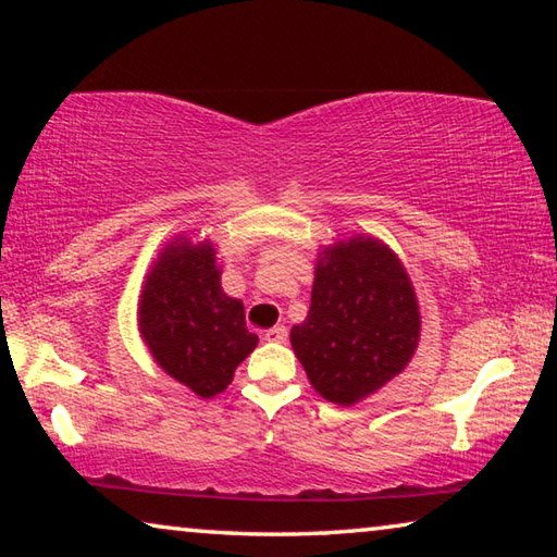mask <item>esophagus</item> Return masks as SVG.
I'll use <instances>...</instances> for the list:
<instances>
[{
    "instance_id": "1",
    "label": "esophagus",
    "mask_w": 557,
    "mask_h": 557,
    "mask_svg": "<svg viewBox=\"0 0 557 557\" xmlns=\"http://www.w3.org/2000/svg\"><path fill=\"white\" fill-rule=\"evenodd\" d=\"M265 342H272V344H285L287 342V329L285 326H272V329H268L265 334Z\"/></svg>"
}]
</instances>
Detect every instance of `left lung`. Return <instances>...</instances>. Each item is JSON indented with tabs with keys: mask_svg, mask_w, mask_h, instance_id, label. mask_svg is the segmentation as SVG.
<instances>
[{
	"mask_svg": "<svg viewBox=\"0 0 557 557\" xmlns=\"http://www.w3.org/2000/svg\"><path fill=\"white\" fill-rule=\"evenodd\" d=\"M289 342L324 400L354 405L393 381L420 342V307L398 256L371 235L319 252L312 305Z\"/></svg>",
	"mask_w": 557,
	"mask_h": 557,
	"instance_id": "8db88e82",
	"label": "left lung"
}]
</instances>
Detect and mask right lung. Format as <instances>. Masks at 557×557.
Wrapping results in <instances>:
<instances>
[{
	"label": "right lung",
	"instance_id": "right-lung-1",
	"mask_svg": "<svg viewBox=\"0 0 557 557\" xmlns=\"http://www.w3.org/2000/svg\"><path fill=\"white\" fill-rule=\"evenodd\" d=\"M139 334L159 369L199 398H213L233 381L238 363L258 346L245 309L221 287L211 240L178 235L159 252L143 285Z\"/></svg>",
	"mask_w": 557,
	"mask_h": 557
}]
</instances>
